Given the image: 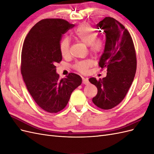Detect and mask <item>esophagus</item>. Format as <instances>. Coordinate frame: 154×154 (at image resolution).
Returning <instances> with one entry per match:
<instances>
[{
    "instance_id": "esophagus-1",
    "label": "esophagus",
    "mask_w": 154,
    "mask_h": 154,
    "mask_svg": "<svg viewBox=\"0 0 154 154\" xmlns=\"http://www.w3.org/2000/svg\"><path fill=\"white\" fill-rule=\"evenodd\" d=\"M82 83H83V84H85V85H87V84H88V83H89V82H88V79H87V78H83V80H82Z\"/></svg>"
}]
</instances>
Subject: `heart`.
<instances>
[{"instance_id": "obj_1", "label": "heart", "mask_w": 154, "mask_h": 154, "mask_svg": "<svg viewBox=\"0 0 154 154\" xmlns=\"http://www.w3.org/2000/svg\"><path fill=\"white\" fill-rule=\"evenodd\" d=\"M73 34L74 38L87 45L91 52L93 54H98L104 48L105 42L101 36L97 35V31L94 27L87 23L78 26L74 29ZM69 50L70 41L68 38L66 37L60 42V51L63 57H66L69 54ZM91 66V60H82L74 64V68L80 72L85 73Z\"/></svg>"}]
</instances>
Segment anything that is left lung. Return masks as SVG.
Wrapping results in <instances>:
<instances>
[{
  "label": "left lung",
  "mask_w": 154,
  "mask_h": 154,
  "mask_svg": "<svg viewBox=\"0 0 154 154\" xmlns=\"http://www.w3.org/2000/svg\"><path fill=\"white\" fill-rule=\"evenodd\" d=\"M97 26L106 36L99 67H106L107 73L103 79L91 78L88 80L97 88L93 103L101 109L109 110L122 101L132 85L137 68L136 53L131 35L117 20L106 17Z\"/></svg>",
  "instance_id": "left-lung-1"
}]
</instances>
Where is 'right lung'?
I'll use <instances>...</instances> for the list:
<instances>
[{
	"instance_id": "1",
	"label": "right lung",
	"mask_w": 154,
	"mask_h": 154,
	"mask_svg": "<svg viewBox=\"0 0 154 154\" xmlns=\"http://www.w3.org/2000/svg\"><path fill=\"white\" fill-rule=\"evenodd\" d=\"M74 26L61 18L43 19L32 27L23 44L20 70L27 89L36 103L49 113L63 110L82 83L76 74L60 79L56 72L55 64L62 60V36Z\"/></svg>"
}]
</instances>
